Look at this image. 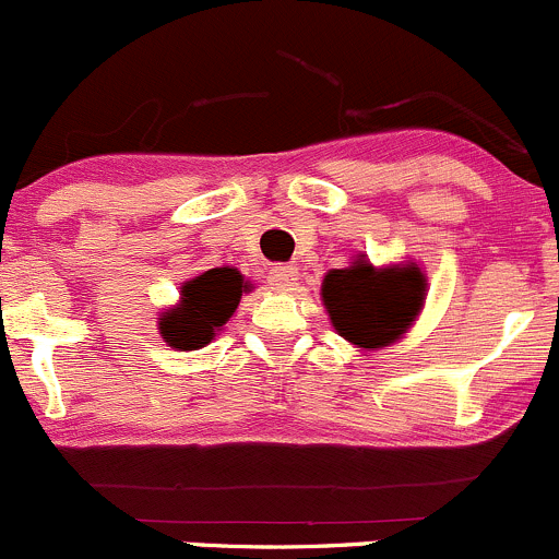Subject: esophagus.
<instances>
[{
  "instance_id": "34e87169",
  "label": "esophagus",
  "mask_w": 559,
  "mask_h": 559,
  "mask_svg": "<svg viewBox=\"0 0 559 559\" xmlns=\"http://www.w3.org/2000/svg\"><path fill=\"white\" fill-rule=\"evenodd\" d=\"M296 266H287V263H277V266L269 269V282H272L277 290H290L293 285H296Z\"/></svg>"
}]
</instances>
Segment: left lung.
Returning <instances> with one entry per match:
<instances>
[{
  "label": "left lung",
  "instance_id": "8db88e82",
  "mask_svg": "<svg viewBox=\"0 0 559 559\" xmlns=\"http://www.w3.org/2000/svg\"><path fill=\"white\" fill-rule=\"evenodd\" d=\"M424 274L416 266L378 272L358 261L323 280V304L334 329L358 347H380L405 334L421 309Z\"/></svg>",
  "mask_w": 559,
  "mask_h": 559
}]
</instances>
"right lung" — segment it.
I'll use <instances>...</instances> for the list:
<instances>
[{
    "instance_id": "add662e5",
    "label": "right lung",
    "mask_w": 559,
    "mask_h": 559,
    "mask_svg": "<svg viewBox=\"0 0 559 559\" xmlns=\"http://www.w3.org/2000/svg\"><path fill=\"white\" fill-rule=\"evenodd\" d=\"M181 307L168 309L159 318V331L168 345L179 350H195L212 342L214 329L225 323L239 307L241 277L234 269H212L181 290Z\"/></svg>"
}]
</instances>
